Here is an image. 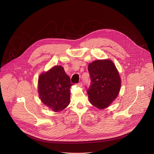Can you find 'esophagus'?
<instances>
[{
	"label": "esophagus",
	"mask_w": 154,
	"mask_h": 154,
	"mask_svg": "<svg viewBox=\"0 0 154 154\" xmlns=\"http://www.w3.org/2000/svg\"><path fill=\"white\" fill-rule=\"evenodd\" d=\"M77 86H79V87H81V86H82V84L81 82H79V83L77 84Z\"/></svg>",
	"instance_id": "1"
}]
</instances>
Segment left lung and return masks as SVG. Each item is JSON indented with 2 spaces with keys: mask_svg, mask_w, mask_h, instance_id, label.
<instances>
[{
  "mask_svg": "<svg viewBox=\"0 0 154 154\" xmlns=\"http://www.w3.org/2000/svg\"><path fill=\"white\" fill-rule=\"evenodd\" d=\"M88 70L91 84L87 93L89 102L99 109L108 107L116 99L121 88V79L114 63L109 59L90 63Z\"/></svg>",
  "mask_w": 154,
  "mask_h": 154,
  "instance_id": "left-lung-1",
  "label": "left lung"
}]
</instances>
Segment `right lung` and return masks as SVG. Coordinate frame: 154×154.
I'll use <instances>...</instances> for the list:
<instances>
[{
  "mask_svg": "<svg viewBox=\"0 0 154 154\" xmlns=\"http://www.w3.org/2000/svg\"><path fill=\"white\" fill-rule=\"evenodd\" d=\"M73 84L64 69L56 65L39 75L38 92L44 104L55 112L63 110L70 104Z\"/></svg>",
  "mask_w": 154,
  "mask_h": 154,
  "instance_id": "obj_1",
  "label": "right lung"
}]
</instances>
